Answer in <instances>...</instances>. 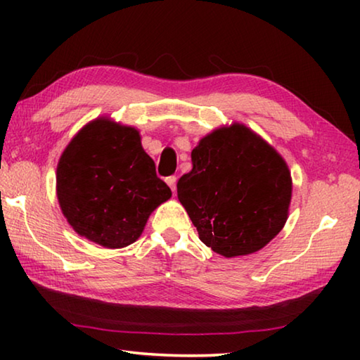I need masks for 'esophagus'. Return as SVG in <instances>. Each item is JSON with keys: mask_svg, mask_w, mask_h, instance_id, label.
<instances>
[{"mask_svg": "<svg viewBox=\"0 0 360 360\" xmlns=\"http://www.w3.org/2000/svg\"><path fill=\"white\" fill-rule=\"evenodd\" d=\"M167 184L173 192H176V176H169V178H167Z\"/></svg>", "mask_w": 360, "mask_h": 360, "instance_id": "1", "label": "esophagus"}]
</instances>
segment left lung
<instances>
[{
    "label": "left lung",
    "instance_id": "obj_1",
    "mask_svg": "<svg viewBox=\"0 0 360 360\" xmlns=\"http://www.w3.org/2000/svg\"><path fill=\"white\" fill-rule=\"evenodd\" d=\"M178 198L198 238L224 257L260 251L283 230L292 198L281 154L240 122L219 127L192 150Z\"/></svg>",
    "mask_w": 360,
    "mask_h": 360
}]
</instances>
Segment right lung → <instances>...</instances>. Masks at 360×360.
Returning <instances> with one entry per match:
<instances>
[{
    "label": "right lung",
    "mask_w": 360,
    "mask_h": 360,
    "mask_svg": "<svg viewBox=\"0 0 360 360\" xmlns=\"http://www.w3.org/2000/svg\"><path fill=\"white\" fill-rule=\"evenodd\" d=\"M169 197L135 127L98 117L84 125L60 155V210L79 236L103 248L135 243L152 211Z\"/></svg>",
    "instance_id": "right-lung-1"
}]
</instances>
